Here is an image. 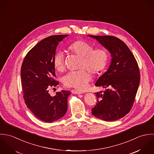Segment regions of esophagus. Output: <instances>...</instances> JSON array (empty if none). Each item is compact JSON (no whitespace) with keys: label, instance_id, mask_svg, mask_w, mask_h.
Wrapping results in <instances>:
<instances>
[{"label":"esophagus","instance_id":"obj_1","mask_svg":"<svg viewBox=\"0 0 154 154\" xmlns=\"http://www.w3.org/2000/svg\"><path fill=\"white\" fill-rule=\"evenodd\" d=\"M71 92L72 94H82V92L78 91H76V90H75V89L71 90Z\"/></svg>","mask_w":154,"mask_h":154}]
</instances>
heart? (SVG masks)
<instances>
[{
  "instance_id": "obj_1",
  "label": "heart",
  "mask_w": 154,
  "mask_h": 154,
  "mask_svg": "<svg viewBox=\"0 0 154 154\" xmlns=\"http://www.w3.org/2000/svg\"><path fill=\"white\" fill-rule=\"evenodd\" d=\"M67 50L69 53L81 57L79 68L83 69L68 73L63 78V85L66 87L84 91L88 87V83L91 79L89 71L97 75L107 66L109 60V51L104 47L94 48L92 44L82 40H78L71 43L67 47ZM52 62L57 71H62L65 63L63 53L56 52L53 57Z\"/></svg>"
}]
</instances>
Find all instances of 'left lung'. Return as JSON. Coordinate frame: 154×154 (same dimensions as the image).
<instances>
[{
    "label": "left lung",
    "instance_id": "left-lung-1",
    "mask_svg": "<svg viewBox=\"0 0 154 154\" xmlns=\"http://www.w3.org/2000/svg\"><path fill=\"white\" fill-rule=\"evenodd\" d=\"M110 51L109 68L96 82L105 89L95 92L97 103L92 114L106 122L119 120L132 109L140 82L137 63L129 47L119 38L110 35H91Z\"/></svg>",
    "mask_w": 154,
    "mask_h": 154
}]
</instances>
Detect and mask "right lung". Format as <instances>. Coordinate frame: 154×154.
Here are the masks:
<instances>
[{
	"instance_id": "right-lung-1",
	"label": "right lung",
	"mask_w": 154,
	"mask_h": 154,
	"mask_svg": "<svg viewBox=\"0 0 154 154\" xmlns=\"http://www.w3.org/2000/svg\"><path fill=\"white\" fill-rule=\"evenodd\" d=\"M67 35L44 38L28 51L22 62L21 77L25 103L37 118L44 122L60 119L67 109L69 91L62 90L53 97L48 93V88L59 85L54 79L52 59L59 43Z\"/></svg>"
}]
</instances>
